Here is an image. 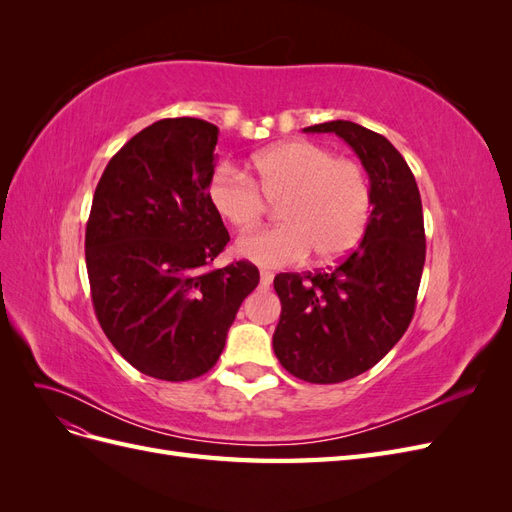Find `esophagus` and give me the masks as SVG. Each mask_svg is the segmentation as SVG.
Returning <instances> with one entry per match:
<instances>
[{
    "label": "esophagus",
    "instance_id": "1",
    "mask_svg": "<svg viewBox=\"0 0 512 512\" xmlns=\"http://www.w3.org/2000/svg\"><path fill=\"white\" fill-rule=\"evenodd\" d=\"M271 282H273V273L267 271V269L260 271V284H262V286H269Z\"/></svg>",
    "mask_w": 512,
    "mask_h": 512
}]
</instances>
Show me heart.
Here are the masks:
<instances>
[{"label":"heart","mask_w":512,"mask_h":512,"mask_svg":"<svg viewBox=\"0 0 512 512\" xmlns=\"http://www.w3.org/2000/svg\"><path fill=\"white\" fill-rule=\"evenodd\" d=\"M252 168L256 181L222 164L207 185L215 213L241 232L262 220L266 197L271 203L282 198L284 224L241 237L239 256L277 269L299 265L314 250L324 260L342 256L361 239L371 213V183L359 162L335 158L316 143L288 141L256 153Z\"/></svg>","instance_id":"1"}]
</instances>
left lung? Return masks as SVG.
Returning <instances> with one entry per match:
<instances>
[{
  "label": "left lung",
  "instance_id": "obj_1",
  "mask_svg": "<svg viewBox=\"0 0 512 512\" xmlns=\"http://www.w3.org/2000/svg\"><path fill=\"white\" fill-rule=\"evenodd\" d=\"M303 132L344 138L371 183V213L356 250L333 269L273 280L282 301L275 356L305 382L337 384L374 367L408 329L425 265L423 205L410 166L382 134L344 119Z\"/></svg>",
  "mask_w": 512,
  "mask_h": 512
}]
</instances>
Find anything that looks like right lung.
Instances as JSON below:
<instances>
[{
    "label": "right lung",
    "instance_id": "obj_1",
    "mask_svg": "<svg viewBox=\"0 0 512 512\" xmlns=\"http://www.w3.org/2000/svg\"><path fill=\"white\" fill-rule=\"evenodd\" d=\"M218 134L194 117L151 123L106 164L91 203L85 260L98 322L158 380L207 374L260 282L247 260L207 269L230 241L207 194Z\"/></svg>",
    "mask_w": 512,
    "mask_h": 512
}]
</instances>
